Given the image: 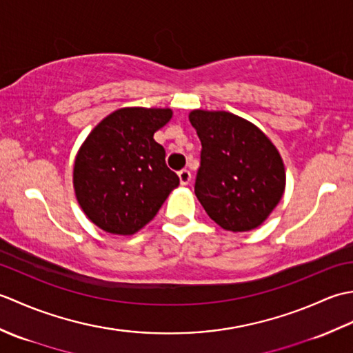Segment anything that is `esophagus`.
<instances>
[{"label":"esophagus","instance_id":"1","mask_svg":"<svg viewBox=\"0 0 353 353\" xmlns=\"http://www.w3.org/2000/svg\"><path fill=\"white\" fill-rule=\"evenodd\" d=\"M179 179H181L182 185H188L191 182V172L188 170L179 171Z\"/></svg>","mask_w":353,"mask_h":353}]
</instances>
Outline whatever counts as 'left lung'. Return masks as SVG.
I'll return each mask as SVG.
<instances>
[{"label": "left lung", "mask_w": 353, "mask_h": 353, "mask_svg": "<svg viewBox=\"0 0 353 353\" xmlns=\"http://www.w3.org/2000/svg\"><path fill=\"white\" fill-rule=\"evenodd\" d=\"M200 142L196 196L220 228L247 232L267 220L285 191V168L273 142L229 112L192 110Z\"/></svg>", "instance_id": "obj_1"}]
</instances>
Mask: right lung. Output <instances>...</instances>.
I'll use <instances>...</instances> for the list:
<instances>
[{
	"mask_svg": "<svg viewBox=\"0 0 353 353\" xmlns=\"http://www.w3.org/2000/svg\"><path fill=\"white\" fill-rule=\"evenodd\" d=\"M171 117V109L124 108L88 134L74 162V190L95 226L115 235L137 234L179 185L153 138Z\"/></svg>",
	"mask_w": 353,
	"mask_h": 353,
	"instance_id": "obj_1",
	"label": "right lung"
}]
</instances>
